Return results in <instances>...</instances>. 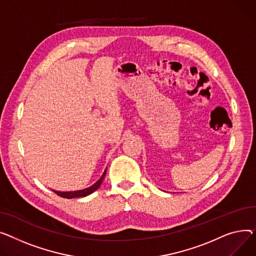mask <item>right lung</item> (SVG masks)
I'll list each match as a JSON object with an SVG mask.
<instances>
[{
    "label": "right lung",
    "instance_id": "right-lung-1",
    "mask_svg": "<svg viewBox=\"0 0 256 256\" xmlns=\"http://www.w3.org/2000/svg\"><path fill=\"white\" fill-rule=\"evenodd\" d=\"M105 174H106V168H105V170H104L103 174L101 176V178L98 180V181H97L94 185L90 186V187H88V188H86V189H82V190H78V191H67V192L56 191V190H52V191H54V193H56V194L58 195V196L64 198H84V196H86V195H90L91 193H93L94 191H96V190L100 187V185H101V183H102V181H103V178H104Z\"/></svg>",
    "mask_w": 256,
    "mask_h": 256
}]
</instances>
